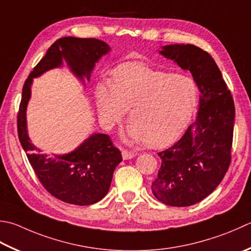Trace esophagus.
Instances as JSON below:
<instances>
[{"label": "esophagus", "instance_id": "esophagus-1", "mask_svg": "<svg viewBox=\"0 0 251 251\" xmlns=\"http://www.w3.org/2000/svg\"><path fill=\"white\" fill-rule=\"evenodd\" d=\"M122 156H123V159H124V160H128V159L134 158V156H136V154L134 153V152H129V151H127V150H123L122 151Z\"/></svg>", "mask_w": 251, "mask_h": 251}]
</instances>
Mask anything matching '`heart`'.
Segmentation results:
<instances>
[{"mask_svg": "<svg viewBox=\"0 0 251 251\" xmlns=\"http://www.w3.org/2000/svg\"><path fill=\"white\" fill-rule=\"evenodd\" d=\"M96 99L106 126L121 122L129 110L128 138L163 148L187 128L197 105L198 88L189 76L126 63L113 73L112 82L98 85Z\"/></svg>", "mask_w": 251, "mask_h": 251, "instance_id": "b5f03b06", "label": "heart"}]
</instances>
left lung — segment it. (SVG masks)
Here are the masks:
<instances>
[{
  "instance_id": "left-lung-1",
  "label": "left lung",
  "mask_w": 251,
  "mask_h": 251,
  "mask_svg": "<svg viewBox=\"0 0 251 251\" xmlns=\"http://www.w3.org/2000/svg\"><path fill=\"white\" fill-rule=\"evenodd\" d=\"M162 55L189 71L200 91L197 119L174 146L158 155L154 197L171 207H188L212 193L232 160L235 105L217 63L193 44L162 47Z\"/></svg>"
}]
</instances>
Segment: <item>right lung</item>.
Masks as SVG:
<instances>
[{
	"label": "right lung",
	"mask_w": 251,
	"mask_h": 251,
	"mask_svg": "<svg viewBox=\"0 0 251 251\" xmlns=\"http://www.w3.org/2000/svg\"><path fill=\"white\" fill-rule=\"evenodd\" d=\"M109 44L95 38L64 37L49 48L24 83L22 101L17 114L18 138L27 153L37 177L53 197L76 205H89L107 194L113 173L122 161L121 151L105 134H93L71 153L42 154L28 137L26 109L31 96L34 77L52 68L60 67L63 60L81 81L90 79L91 72L102 55L109 53Z\"/></svg>",
	"instance_id": "obj_1"
}]
</instances>
